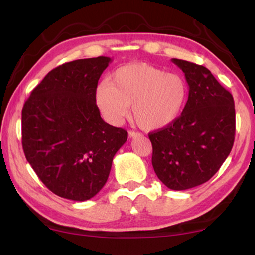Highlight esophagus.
<instances>
[{
	"mask_svg": "<svg viewBox=\"0 0 255 255\" xmlns=\"http://www.w3.org/2000/svg\"><path fill=\"white\" fill-rule=\"evenodd\" d=\"M128 136L130 137V138H135V137L140 136V133L139 132H136V131H132V130H129L128 131Z\"/></svg>",
	"mask_w": 255,
	"mask_h": 255,
	"instance_id": "34e87169",
	"label": "esophagus"
}]
</instances>
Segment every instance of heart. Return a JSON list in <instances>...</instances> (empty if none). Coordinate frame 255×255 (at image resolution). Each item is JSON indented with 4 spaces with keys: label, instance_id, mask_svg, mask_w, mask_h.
<instances>
[{
    "label": "heart",
    "instance_id": "heart-1",
    "mask_svg": "<svg viewBox=\"0 0 255 255\" xmlns=\"http://www.w3.org/2000/svg\"><path fill=\"white\" fill-rule=\"evenodd\" d=\"M182 76L148 64L119 67L96 91V103L105 118L119 124L131 106L132 119L145 130H158L180 117L188 99Z\"/></svg>",
    "mask_w": 255,
    "mask_h": 255
}]
</instances>
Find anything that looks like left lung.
Segmentation results:
<instances>
[{"instance_id": "1", "label": "left lung", "mask_w": 255, "mask_h": 255, "mask_svg": "<svg viewBox=\"0 0 255 255\" xmlns=\"http://www.w3.org/2000/svg\"><path fill=\"white\" fill-rule=\"evenodd\" d=\"M184 73L188 101L173 124L149 132L152 164L157 178L172 190L207 182L230 155L235 139V106L232 94L208 68L172 59Z\"/></svg>"}]
</instances>
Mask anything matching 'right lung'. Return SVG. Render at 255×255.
<instances>
[{"instance_id": "add662e5", "label": "right lung", "mask_w": 255, "mask_h": 255, "mask_svg": "<svg viewBox=\"0 0 255 255\" xmlns=\"http://www.w3.org/2000/svg\"><path fill=\"white\" fill-rule=\"evenodd\" d=\"M110 57L77 59L51 70L22 109L25 158L51 192L85 201L103 188L128 133L101 118L98 81Z\"/></svg>"}]
</instances>
